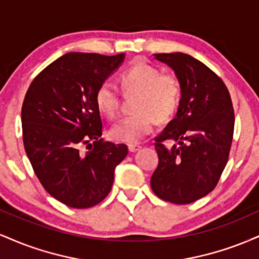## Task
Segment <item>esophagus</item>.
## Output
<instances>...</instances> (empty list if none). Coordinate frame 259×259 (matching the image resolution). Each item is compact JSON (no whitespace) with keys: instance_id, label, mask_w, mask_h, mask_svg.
Masks as SVG:
<instances>
[{"instance_id":"obj_1","label":"esophagus","mask_w":259,"mask_h":259,"mask_svg":"<svg viewBox=\"0 0 259 259\" xmlns=\"http://www.w3.org/2000/svg\"><path fill=\"white\" fill-rule=\"evenodd\" d=\"M127 148H129L130 152L134 153V152H138L140 148H141V146H140L139 144H130V145H127Z\"/></svg>"}]
</instances>
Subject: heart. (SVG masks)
Listing matches in <instances>:
<instances>
[{"label":"heart","mask_w":259,"mask_h":259,"mask_svg":"<svg viewBox=\"0 0 259 259\" xmlns=\"http://www.w3.org/2000/svg\"><path fill=\"white\" fill-rule=\"evenodd\" d=\"M124 92L136 94L133 109L135 113L121 118L109 130L113 140L125 144H136L153 130L156 119L167 121L179 107L181 84L177 75L160 73L158 68L147 62L138 61L119 78ZM97 109L114 117L119 108L118 91L109 81H103L95 92Z\"/></svg>","instance_id":"heart-1"}]
</instances>
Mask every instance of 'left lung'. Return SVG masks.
I'll return each mask as SVG.
<instances>
[{"label":"left lung","mask_w":259,"mask_h":259,"mask_svg":"<svg viewBox=\"0 0 259 259\" xmlns=\"http://www.w3.org/2000/svg\"><path fill=\"white\" fill-rule=\"evenodd\" d=\"M154 58L174 70L181 99L177 117L154 139L159 162L151 187L162 200L189 204L214 189L227 165L233 103L223 80L198 59L181 52L157 53Z\"/></svg>","instance_id":"8db88e82"}]
</instances>
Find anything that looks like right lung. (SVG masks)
Listing matches in <instances>:
<instances>
[{
  "label": "right lung",
  "mask_w": 259,
  "mask_h": 259,
  "mask_svg": "<svg viewBox=\"0 0 259 259\" xmlns=\"http://www.w3.org/2000/svg\"><path fill=\"white\" fill-rule=\"evenodd\" d=\"M125 55L70 52L32 80L22 107L23 141L37 179L56 200L90 208L105 200L126 145L103 141L97 88ZM88 144V151H81Z\"/></svg>",
  "instance_id": "1"
}]
</instances>
